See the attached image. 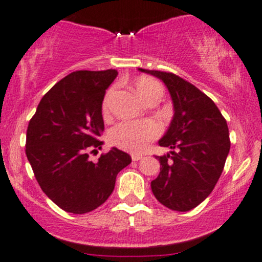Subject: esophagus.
<instances>
[{
    "mask_svg": "<svg viewBox=\"0 0 262 262\" xmlns=\"http://www.w3.org/2000/svg\"><path fill=\"white\" fill-rule=\"evenodd\" d=\"M143 159V155L141 154H132V160L133 161H139Z\"/></svg>",
    "mask_w": 262,
    "mask_h": 262,
    "instance_id": "1",
    "label": "esophagus"
}]
</instances>
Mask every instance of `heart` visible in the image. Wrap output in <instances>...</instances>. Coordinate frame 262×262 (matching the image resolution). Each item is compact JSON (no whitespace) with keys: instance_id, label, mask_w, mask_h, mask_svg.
<instances>
[{"instance_id":"b5f03b06","label":"heart","mask_w":262,"mask_h":262,"mask_svg":"<svg viewBox=\"0 0 262 262\" xmlns=\"http://www.w3.org/2000/svg\"><path fill=\"white\" fill-rule=\"evenodd\" d=\"M137 92L145 102L158 98L162 96V89L156 81L152 79H141L137 83ZM114 95V90L111 89L106 93L102 111L107 114L110 111V103ZM161 127L158 122L146 119V121H125L118 123L111 129L110 140L113 145L118 148L128 150V151L140 152L148 146L151 140L156 139L160 135Z\"/></svg>"}]
</instances>
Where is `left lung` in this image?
<instances>
[{
  "label": "left lung",
  "mask_w": 262,
  "mask_h": 262,
  "mask_svg": "<svg viewBox=\"0 0 262 262\" xmlns=\"http://www.w3.org/2000/svg\"><path fill=\"white\" fill-rule=\"evenodd\" d=\"M160 79L173 104L170 127L159 145L170 148L155 156L160 173L151 181V191L161 204L187 212L202 203L214 188L229 154L227 121L207 95L175 74L139 69Z\"/></svg>",
  "instance_id": "1"
}]
</instances>
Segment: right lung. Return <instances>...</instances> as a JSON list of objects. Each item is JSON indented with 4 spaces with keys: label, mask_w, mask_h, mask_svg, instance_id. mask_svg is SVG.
Returning a JSON list of instances; mask_svg holds the SVG:
<instances>
[{
    "label": "right lung",
    "mask_w": 262,
    "mask_h": 262,
    "mask_svg": "<svg viewBox=\"0 0 262 262\" xmlns=\"http://www.w3.org/2000/svg\"><path fill=\"white\" fill-rule=\"evenodd\" d=\"M117 75L112 69L71 73L45 93L29 121L27 158L44 193L65 212L83 214L103 204L132 162L117 148L97 162L89 159L103 144L102 102Z\"/></svg>",
    "instance_id": "obj_1"
}]
</instances>
